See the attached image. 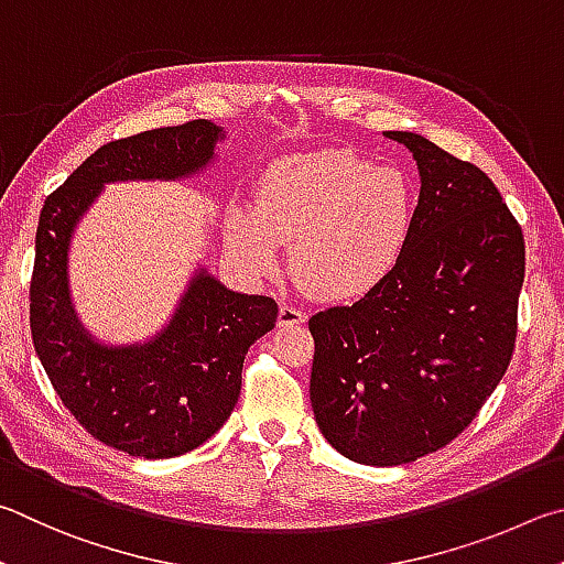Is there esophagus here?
<instances>
[{"label":"esophagus","mask_w":564,"mask_h":564,"mask_svg":"<svg viewBox=\"0 0 564 564\" xmlns=\"http://www.w3.org/2000/svg\"><path fill=\"white\" fill-rule=\"evenodd\" d=\"M304 322V312L300 307H294L290 302H280V314H276V324L280 327H294V324Z\"/></svg>","instance_id":"esophagus-1"}]
</instances>
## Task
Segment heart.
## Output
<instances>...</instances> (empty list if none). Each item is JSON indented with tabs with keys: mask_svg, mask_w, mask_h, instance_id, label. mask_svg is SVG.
<instances>
[{
	"mask_svg": "<svg viewBox=\"0 0 564 564\" xmlns=\"http://www.w3.org/2000/svg\"><path fill=\"white\" fill-rule=\"evenodd\" d=\"M419 191L399 165H373L351 148L282 155L257 183L254 207H230L227 245L252 274L292 245V274L322 300L371 292L411 240Z\"/></svg>",
	"mask_w": 564,
	"mask_h": 564,
	"instance_id": "heart-1",
	"label": "heart"
}]
</instances>
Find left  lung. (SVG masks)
Masks as SVG:
<instances>
[{
    "label": "left lung",
    "instance_id": "left-lung-1",
    "mask_svg": "<svg viewBox=\"0 0 564 564\" xmlns=\"http://www.w3.org/2000/svg\"><path fill=\"white\" fill-rule=\"evenodd\" d=\"M419 163L411 240L379 288L312 314L310 397L341 456L401 466L478 416L516 351L525 237L490 177L406 131Z\"/></svg>",
    "mask_w": 564,
    "mask_h": 564
}]
</instances>
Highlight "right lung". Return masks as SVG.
<instances>
[{"instance_id": "obj_1", "label": "right lung", "mask_w": 564, "mask_h": 564, "mask_svg": "<svg viewBox=\"0 0 564 564\" xmlns=\"http://www.w3.org/2000/svg\"><path fill=\"white\" fill-rule=\"evenodd\" d=\"M220 133L200 118L118 138L88 155L39 215L29 284L36 357L82 429L128 456H181L223 426L240 397L245 354L274 327L276 302L230 292L200 272L161 337L101 347L78 327L68 300V240L104 183L191 175L210 161Z\"/></svg>"}]
</instances>
